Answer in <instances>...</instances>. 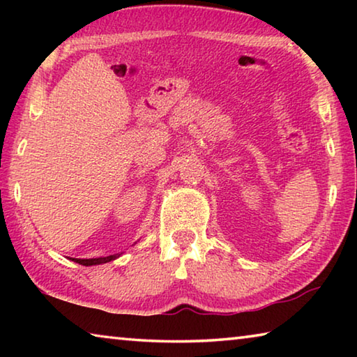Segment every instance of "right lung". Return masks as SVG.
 <instances>
[{
	"label": "right lung",
	"mask_w": 357,
	"mask_h": 357,
	"mask_svg": "<svg viewBox=\"0 0 357 357\" xmlns=\"http://www.w3.org/2000/svg\"><path fill=\"white\" fill-rule=\"evenodd\" d=\"M118 255H110V257H102V258H88V259H82V258H74V261L83 266H94V264H102V263H108L112 259L116 258Z\"/></svg>",
	"instance_id": "obj_1"
}]
</instances>
